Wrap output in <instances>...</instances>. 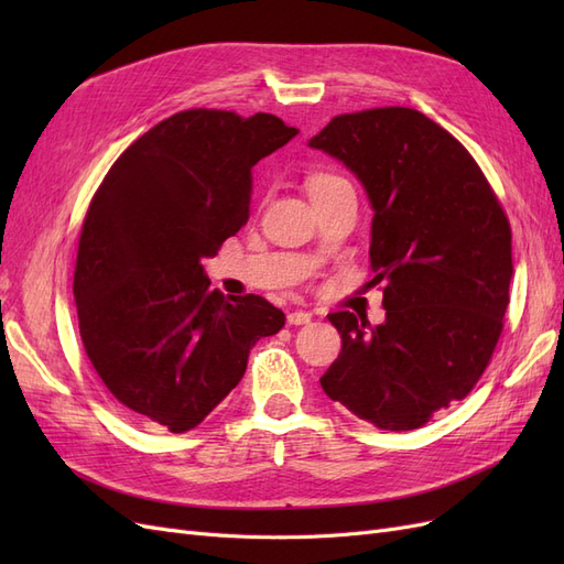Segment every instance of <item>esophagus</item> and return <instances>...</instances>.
Returning a JSON list of instances; mask_svg holds the SVG:
<instances>
[{
    "label": "esophagus",
    "mask_w": 564,
    "mask_h": 564,
    "mask_svg": "<svg viewBox=\"0 0 564 564\" xmlns=\"http://www.w3.org/2000/svg\"><path fill=\"white\" fill-rule=\"evenodd\" d=\"M311 319H313V315L305 313V311H294V313L286 315V322L294 324V327H301V324H308Z\"/></svg>",
    "instance_id": "1"
}]
</instances>
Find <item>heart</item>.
<instances>
[{
    "label": "heart",
    "instance_id": "heart-1",
    "mask_svg": "<svg viewBox=\"0 0 564 564\" xmlns=\"http://www.w3.org/2000/svg\"><path fill=\"white\" fill-rule=\"evenodd\" d=\"M334 183H346V181L338 178V176L319 174V176H313V178L308 181V191H319V187H327V185H334Z\"/></svg>",
    "mask_w": 564,
    "mask_h": 564
}]
</instances>
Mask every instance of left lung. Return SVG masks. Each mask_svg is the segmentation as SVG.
I'll list each match as a JSON object with an SVG mask.
<instances>
[{
	"label": "left lung",
	"instance_id": "8db88e82",
	"mask_svg": "<svg viewBox=\"0 0 564 564\" xmlns=\"http://www.w3.org/2000/svg\"><path fill=\"white\" fill-rule=\"evenodd\" d=\"M362 183L383 324L332 313L344 348L322 390L381 431H414L464 400L501 336L510 226L480 166L412 108L338 115L308 141Z\"/></svg>",
	"mask_w": 564,
	"mask_h": 564
}]
</instances>
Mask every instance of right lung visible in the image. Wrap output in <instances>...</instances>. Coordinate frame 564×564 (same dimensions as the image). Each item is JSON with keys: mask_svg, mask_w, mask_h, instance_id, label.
Returning <instances> with one entry per match:
<instances>
[{"mask_svg": "<svg viewBox=\"0 0 564 564\" xmlns=\"http://www.w3.org/2000/svg\"><path fill=\"white\" fill-rule=\"evenodd\" d=\"M299 129L280 117L176 112L110 166L84 218L75 303L98 377L127 412L193 431L284 327L263 296H224L202 261L249 218L253 164Z\"/></svg>", "mask_w": 564, "mask_h": 564, "instance_id": "right-lung-1", "label": "right lung"}]
</instances>
